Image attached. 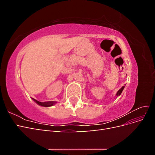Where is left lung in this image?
<instances>
[{
    "mask_svg": "<svg viewBox=\"0 0 155 155\" xmlns=\"http://www.w3.org/2000/svg\"><path fill=\"white\" fill-rule=\"evenodd\" d=\"M125 88V86H123L122 87H121L120 90L116 92V97H118L119 96H120V94H121V92H122V91H123V90H124V88Z\"/></svg>",
    "mask_w": 155,
    "mask_h": 155,
    "instance_id": "8db88e82",
    "label": "left lung"
}]
</instances>
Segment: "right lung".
Instances as JSON below:
<instances>
[{
    "label": "right lung",
    "mask_w": 155,
    "mask_h": 155,
    "mask_svg": "<svg viewBox=\"0 0 155 155\" xmlns=\"http://www.w3.org/2000/svg\"><path fill=\"white\" fill-rule=\"evenodd\" d=\"M32 100H34L37 105H39L42 106V107H49L53 106V105H54L55 104H57V102H56V101H45V102H41V101H37V100L34 99V98H32Z\"/></svg>",
    "instance_id": "right-lung-1"
}]
</instances>
